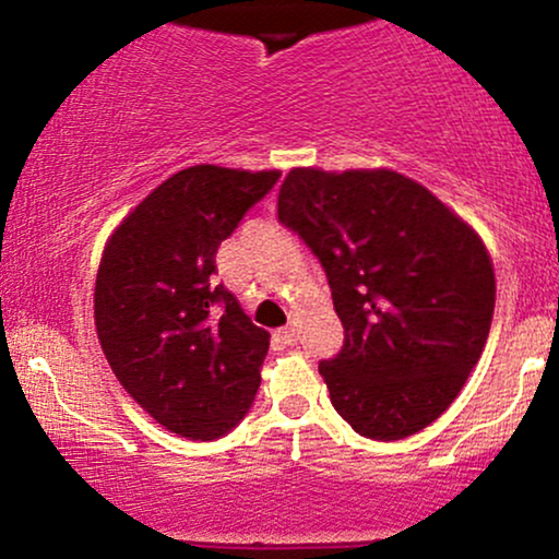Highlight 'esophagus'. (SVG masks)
<instances>
[{
	"mask_svg": "<svg viewBox=\"0 0 559 559\" xmlns=\"http://www.w3.org/2000/svg\"><path fill=\"white\" fill-rule=\"evenodd\" d=\"M275 336H278L284 344H297L299 329H297V325H286V329H281L278 333H275Z\"/></svg>",
	"mask_w": 559,
	"mask_h": 559,
	"instance_id": "esophagus-1",
	"label": "esophagus"
}]
</instances>
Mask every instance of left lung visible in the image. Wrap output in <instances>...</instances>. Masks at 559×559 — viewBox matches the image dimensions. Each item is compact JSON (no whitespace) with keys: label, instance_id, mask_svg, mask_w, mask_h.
Segmentation results:
<instances>
[{"label":"left lung","instance_id":"obj_1","mask_svg":"<svg viewBox=\"0 0 559 559\" xmlns=\"http://www.w3.org/2000/svg\"><path fill=\"white\" fill-rule=\"evenodd\" d=\"M278 221L329 278L344 346L318 370L365 439L423 431L476 368L493 318V267L478 234L394 170L294 168Z\"/></svg>","mask_w":559,"mask_h":559}]
</instances>
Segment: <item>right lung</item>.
<instances>
[{
	"instance_id": "right-lung-1",
	"label": "right lung",
	"mask_w": 559,
	"mask_h": 559,
	"mask_svg": "<svg viewBox=\"0 0 559 559\" xmlns=\"http://www.w3.org/2000/svg\"><path fill=\"white\" fill-rule=\"evenodd\" d=\"M278 170L194 165L159 183L115 228L94 288L112 373L159 426L213 441L243 420L271 333L217 284L215 254Z\"/></svg>"
}]
</instances>
